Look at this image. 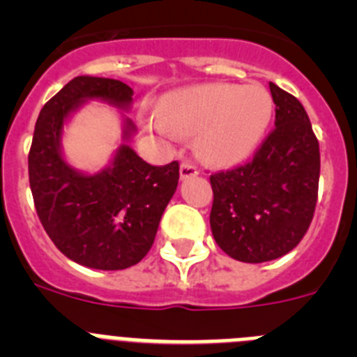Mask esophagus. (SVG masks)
Instances as JSON below:
<instances>
[{"mask_svg":"<svg viewBox=\"0 0 357 357\" xmlns=\"http://www.w3.org/2000/svg\"><path fill=\"white\" fill-rule=\"evenodd\" d=\"M197 175H198L197 166H193V164H189V162H182L181 164V178H182V181H188V178H191V176H197Z\"/></svg>","mask_w":357,"mask_h":357,"instance_id":"1","label":"esophagus"}]
</instances>
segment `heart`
I'll return each mask as SVG.
<instances>
[{
    "mask_svg": "<svg viewBox=\"0 0 357 357\" xmlns=\"http://www.w3.org/2000/svg\"><path fill=\"white\" fill-rule=\"evenodd\" d=\"M273 116L261 84H209L172 94L146 125L164 137L197 135V153L211 166H234L252 155Z\"/></svg>",
    "mask_w": 357,
    "mask_h": 357,
    "instance_id": "obj_1",
    "label": "heart"
}]
</instances>
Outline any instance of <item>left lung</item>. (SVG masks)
I'll return each instance as SVG.
<instances>
[{
  "instance_id": "1",
  "label": "left lung",
  "mask_w": 357,
  "mask_h": 357,
  "mask_svg": "<svg viewBox=\"0 0 357 357\" xmlns=\"http://www.w3.org/2000/svg\"><path fill=\"white\" fill-rule=\"evenodd\" d=\"M275 128L252 162L211 175V230L241 263L279 259L301 243L313 220L320 150L302 103L270 84Z\"/></svg>"
}]
</instances>
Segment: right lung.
I'll return each instance as SVG.
<instances>
[{"instance_id":"1","label":"right lung","mask_w":357,"mask_h":357,"mask_svg":"<svg viewBox=\"0 0 357 357\" xmlns=\"http://www.w3.org/2000/svg\"><path fill=\"white\" fill-rule=\"evenodd\" d=\"M134 91L123 82L77 77L40 110L28 155L30 188L44 230L75 263L125 270L153 245L160 216L178 185V162L150 166L130 141L135 125L122 113V144L100 172L75 169L63 155V130L78 109L100 101L132 109Z\"/></svg>"}]
</instances>
